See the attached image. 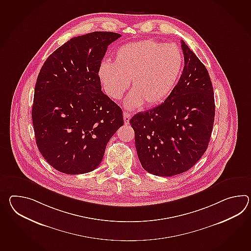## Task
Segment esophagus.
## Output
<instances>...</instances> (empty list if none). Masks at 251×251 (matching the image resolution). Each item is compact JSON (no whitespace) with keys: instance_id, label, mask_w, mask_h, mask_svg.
<instances>
[{"instance_id":"34e87169","label":"esophagus","mask_w":251,"mask_h":251,"mask_svg":"<svg viewBox=\"0 0 251 251\" xmlns=\"http://www.w3.org/2000/svg\"><path fill=\"white\" fill-rule=\"evenodd\" d=\"M131 118V114L127 112H123V119H124V123L127 125L129 123V120Z\"/></svg>"}]
</instances>
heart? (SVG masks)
Listing matches in <instances>:
<instances>
[{"label":"heart","mask_w":251,"mask_h":251,"mask_svg":"<svg viewBox=\"0 0 251 251\" xmlns=\"http://www.w3.org/2000/svg\"><path fill=\"white\" fill-rule=\"evenodd\" d=\"M184 56L177 46L152 39L123 45L114 62L103 61L98 76L106 95L120 100L130 84L125 100L128 109L157 105L171 94L183 69Z\"/></svg>","instance_id":"obj_1"}]
</instances>
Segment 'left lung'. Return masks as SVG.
<instances>
[{"label":"left lung","mask_w":251,"mask_h":251,"mask_svg":"<svg viewBox=\"0 0 251 251\" xmlns=\"http://www.w3.org/2000/svg\"><path fill=\"white\" fill-rule=\"evenodd\" d=\"M181 44L184 67L177 84L160 105L129 121L141 166L158 176H172L194 167L206 151L214 123L209 73L184 41Z\"/></svg>","instance_id":"obj_1"}]
</instances>
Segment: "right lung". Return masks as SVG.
I'll return each mask as SVG.
<instances>
[{"label":"right lung","mask_w":251,"mask_h":251,"mask_svg":"<svg viewBox=\"0 0 251 251\" xmlns=\"http://www.w3.org/2000/svg\"><path fill=\"white\" fill-rule=\"evenodd\" d=\"M121 36L95 31L72 38L39 71L31 112L35 139L41 155L61 173L95 170L123 125L122 109L102 93L98 76L108 46Z\"/></svg>","instance_id":"right-lung-1"}]
</instances>
